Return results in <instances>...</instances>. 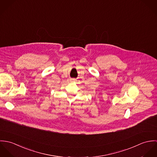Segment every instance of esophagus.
Returning a JSON list of instances; mask_svg holds the SVG:
<instances>
[{
  "label": "esophagus",
  "instance_id": "1",
  "mask_svg": "<svg viewBox=\"0 0 157 157\" xmlns=\"http://www.w3.org/2000/svg\"><path fill=\"white\" fill-rule=\"evenodd\" d=\"M71 81H74V79H71Z\"/></svg>",
  "mask_w": 157,
  "mask_h": 157
}]
</instances>
